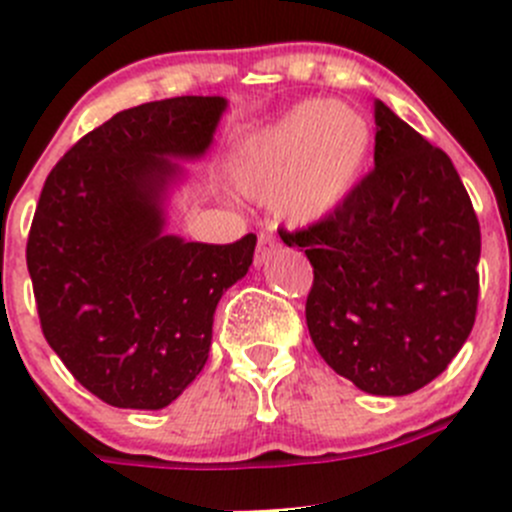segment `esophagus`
<instances>
[{"instance_id": "obj_1", "label": "esophagus", "mask_w": 512, "mask_h": 512, "mask_svg": "<svg viewBox=\"0 0 512 512\" xmlns=\"http://www.w3.org/2000/svg\"><path fill=\"white\" fill-rule=\"evenodd\" d=\"M280 250V245H277L275 237L270 235V232H260V242H257V265H265V262H270V257L275 255V252Z\"/></svg>"}]
</instances>
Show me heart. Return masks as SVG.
Returning a JSON list of instances; mask_svg holds the SVG:
<instances>
[{
    "label": "heart",
    "mask_w": 512,
    "mask_h": 512,
    "mask_svg": "<svg viewBox=\"0 0 512 512\" xmlns=\"http://www.w3.org/2000/svg\"><path fill=\"white\" fill-rule=\"evenodd\" d=\"M374 131L359 108L307 98L245 141L237 183L294 227L332 218L359 188Z\"/></svg>",
    "instance_id": "b5f03b06"
}]
</instances>
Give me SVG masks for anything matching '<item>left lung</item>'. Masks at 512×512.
<instances>
[{
	"mask_svg": "<svg viewBox=\"0 0 512 512\" xmlns=\"http://www.w3.org/2000/svg\"><path fill=\"white\" fill-rule=\"evenodd\" d=\"M374 170L324 223L280 237L314 267L307 327L366 394L431 384L476 322L480 225L441 148L374 101Z\"/></svg>",
	"mask_w": 512,
	"mask_h": 512,
	"instance_id": "left-lung-1",
	"label": "left lung"
}]
</instances>
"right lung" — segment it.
Instances as JSON below:
<instances>
[{
  "mask_svg": "<svg viewBox=\"0 0 512 512\" xmlns=\"http://www.w3.org/2000/svg\"><path fill=\"white\" fill-rule=\"evenodd\" d=\"M223 96H175L116 113L46 178L27 242L41 332L84 389L158 411L203 371L213 314L247 275L257 237L232 245L165 232L178 160L208 153Z\"/></svg>",
  "mask_w": 512,
  "mask_h": 512,
  "instance_id": "right-lung-1",
  "label": "right lung"
}]
</instances>
